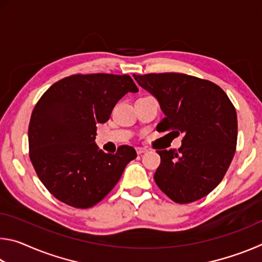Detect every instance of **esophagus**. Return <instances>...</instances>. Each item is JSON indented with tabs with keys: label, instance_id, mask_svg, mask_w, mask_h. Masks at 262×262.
Here are the masks:
<instances>
[{
	"label": "esophagus",
	"instance_id": "obj_1",
	"mask_svg": "<svg viewBox=\"0 0 262 262\" xmlns=\"http://www.w3.org/2000/svg\"><path fill=\"white\" fill-rule=\"evenodd\" d=\"M148 150L145 149V148H136V152H137V155H142V154H144V152H147Z\"/></svg>",
	"mask_w": 262,
	"mask_h": 262
}]
</instances>
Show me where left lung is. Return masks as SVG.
Listing matches in <instances>:
<instances>
[{
    "label": "left lung",
    "mask_w": 262,
    "mask_h": 262,
    "mask_svg": "<svg viewBox=\"0 0 262 262\" xmlns=\"http://www.w3.org/2000/svg\"><path fill=\"white\" fill-rule=\"evenodd\" d=\"M159 101L157 132L184 134L177 150H157L154 179L177 203L206 196L223 180L237 147V113L227 94L207 79L179 73L133 75Z\"/></svg>",
    "instance_id": "8db88e82"
}]
</instances>
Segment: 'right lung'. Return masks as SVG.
Wrapping results in <instances>:
<instances>
[{
	"label": "right lung",
	"instance_id": "obj_1",
	"mask_svg": "<svg viewBox=\"0 0 262 262\" xmlns=\"http://www.w3.org/2000/svg\"><path fill=\"white\" fill-rule=\"evenodd\" d=\"M129 75L75 74L48 89L31 114L29 155L43 186L74 208L94 207L120 179L136 151L120 145L106 154L95 143L98 123L110 119L115 104L137 92Z\"/></svg>",
	"mask_w": 262,
	"mask_h": 262
}]
</instances>
